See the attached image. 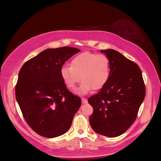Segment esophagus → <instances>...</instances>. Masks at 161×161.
Returning <instances> with one entry per match:
<instances>
[{
	"mask_svg": "<svg viewBox=\"0 0 161 161\" xmlns=\"http://www.w3.org/2000/svg\"><path fill=\"white\" fill-rule=\"evenodd\" d=\"M81 100H82V103H83V104H85V103H87V99H85V98H82V99H81Z\"/></svg>",
	"mask_w": 161,
	"mask_h": 161,
	"instance_id": "esophagus-1",
	"label": "esophagus"
}]
</instances>
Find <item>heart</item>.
<instances>
[{"mask_svg": "<svg viewBox=\"0 0 161 161\" xmlns=\"http://www.w3.org/2000/svg\"><path fill=\"white\" fill-rule=\"evenodd\" d=\"M70 65L62 66L60 74L69 89H75L81 79L82 84L76 91L78 94L101 89L109 79L110 62L105 55L82 52L73 58Z\"/></svg>", "mask_w": 161, "mask_h": 161, "instance_id": "obj_1", "label": "heart"}]
</instances>
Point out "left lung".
I'll list each match as a JSON object with an SVG mask.
<instances>
[{"mask_svg":"<svg viewBox=\"0 0 161 161\" xmlns=\"http://www.w3.org/2000/svg\"><path fill=\"white\" fill-rule=\"evenodd\" d=\"M101 52L109 60L110 75L98 93L88 99L93 108L89 123L96 133L117 137L134 122L145 97V85L137 64L114 50Z\"/></svg>","mask_w":161,"mask_h":161,"instance_id":"left-lung-1","label":"left lung"}]
</instances>
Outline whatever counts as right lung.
Listing matches in <instances>:
<instances>
[{
    "label": "right lung",
    "mask_w": 161,
    "mask_h": 161,
    "mask_svg": "<svg viewBox=\"0 0 161 161\" xmlns=\"http://www.w3.org/2000/svg\"><path fill=\"white\" fill-rule=\"evenodd\" d=\"M80 51L66 46L46 49L19 71L17 101L28 125L43 137L65 134L81 105L80 97L68 90L60 74L65 62Z\"/></svg>",
    "instance_id": "obj_1"
}]
</instances>
